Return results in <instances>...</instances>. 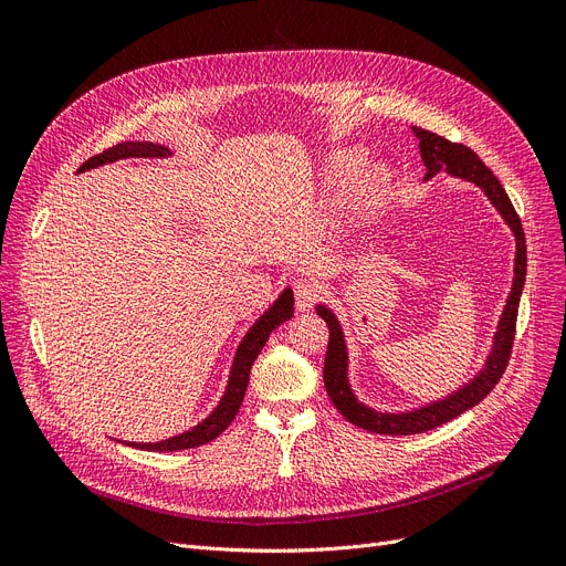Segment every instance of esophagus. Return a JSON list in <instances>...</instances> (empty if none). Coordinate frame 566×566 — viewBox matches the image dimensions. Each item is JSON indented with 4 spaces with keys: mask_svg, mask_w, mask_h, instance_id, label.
<instances>
[{
    "mask_svg": "<svg viewBox=\"0 0 566 566\" xmlns=\"http://www.w3.org/2000/svg\"><path fill=\"white\" fill-rule=\"evenodd\" d=\"M323 286L312 280V277H305V280H298L293 284V293H295V305H298V310H310L321 295Z\"/></svg>",
    "mask_w": 566,
    "mask_h": 566,
    "instance_id": "obj_1",
    "label": "esophagus"
}]
</instances>
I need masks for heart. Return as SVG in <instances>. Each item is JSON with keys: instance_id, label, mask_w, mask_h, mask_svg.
I'll return each instance as SVG.
<instances>
[{"instance_id": "obj_1", "label": "heart", "mask_w": 566, "mask_h": 566, "mask_svg": "<svg viewBox=\"0 0 566 566\" xmlns=\"http://www.w3.org/2000/svg\"><path fill=\"white\" fill-rule=\"evenodd\" d=\"M363 163H365V156L358 151V148H339V151L325 156L321 165V171H323L321 176L328 186H337L358 171ZM392 184H395V174L388 165H369L367 169H363L358 176H355V181L350 184L342 201V216L344 218L371 216L385 203V199H388Z\"/></svg>"}]
</instances>
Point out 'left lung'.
I'll use <instances>...</instances> for the list:
<instances>
[{
  "label": "left lung",
  "instance_id": "obj_1",
  "mask_svg": "<svg viewBox=\"0 0 566 566\" xmlns=\"http://www.w3.org/2000/svg\"><path fill=\"white\" fill-rule=\"evenodd\" d=\"M410 130L420 139V156L427 167L424 181H431L438 171H444L448 176H454V178H461V181L478 186L484 192V197L491 201L502 222L510 227L516 243V252H514L512 291L507 295V301H504L497 328L493 333L491 348L486 353L482 369L474 371L472 378H468L450 395L406 408V410H380L365 403L358 395H355L350 385V374H348L350 369L348 344H346L342 323L328 305L323 303L316 305V314L328 323V331H331L328 353H325V365H323V382H325V390H328V397L333 399V403L337 406V410L344 415V418L355 427L367 429L371 433H388V436H412V433L431 431L444 422L459 418L461 412L470 410L472 406H478L495 388V382L500 380V376L504 374L510 363L516 314H518V303H521L525 271H527L525 233H523L521 220L514 211L507 192H504V188L493 176V171L480 160L478 154L470 151V148L463 144H452L444 137L422 130L418 126H410Z\"/></svg>",
  "mask_w": 566,
  "mask_h": 566
}]
</instances>
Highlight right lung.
Segmentation results:
<instances>
[{
  "label": "right lung",
  "instance_id": "1",
  "mask_svg": "<svg viewBox=\"0 0 566 566\" xmlns=\"http://www.w3.org/2000/svg\"><path fill=\"white\" fill-rule=\"evenodd\" d=\"M174 156V151L165 144H154V142H122L107 151L88 158L77 174H84L88 169H96L116 160H126V158H169ZM293 316V291L291 286H284L277 298L268 305V310L261 312V316L250 325L248 333L243 335V339L238 342L233 360H231V369H229V378L224 385V392L220 397V401L216 403V408L206 415L201 422H197L195 427L169 436L165 440H156V442H133V440H118L130 444V448L137 450H146V452H178V450H190V448H199V444L211 442L213 438H218L235 418L238 408L243 403L248 382H250V371L252 365L256 360V355L261 353V348L265 346L268 337L277 328L280 323L289 321Z\"/></svg>",
  "mask_w": 566,
  "mask_h": 566
}]
</instances>
